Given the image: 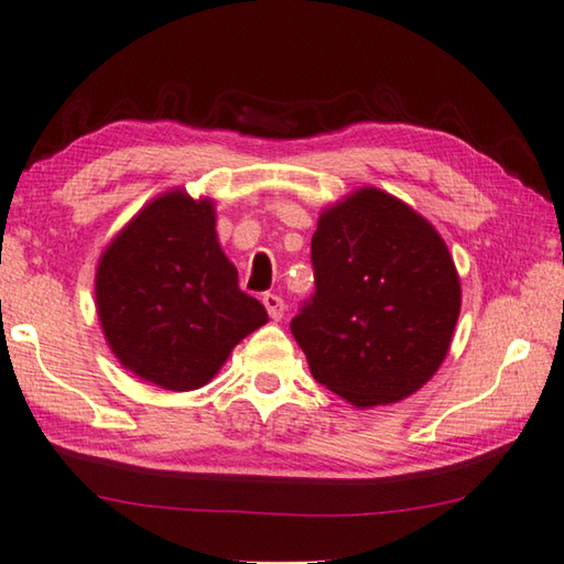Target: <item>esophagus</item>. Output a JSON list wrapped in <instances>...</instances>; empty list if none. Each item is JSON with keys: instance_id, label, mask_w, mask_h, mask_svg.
<instances>
[{"instance_id": "34e87169", "label": "esophagus", "mask_w": 564, "mask_h": 564, "mask_svg": "<svg viewBox=\"0 0 564 564\" xmlns=\"http://www.w3.org/2000/svg\"><path fill=\"white\" fill-rule=\"evenodd\" d=\"M263 305H265V311H269V316H271L273 321H281V318H283L285 303H283L281 295H275V293H265V295H263Z\"/></svg>"}]
</instances>
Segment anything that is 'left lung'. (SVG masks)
Returning <instances> with one entry per match:
<instances>
[{
    "mask_svg": "<svg viewBox=\"0 0 564 564\" xmlns=\"http://www.w3.org/2000/svg\"><path fill=\"white\" fill-rule=\"evenodd\" d=\"M316 293L291 333L321 386L356 408L395 403L435 376L460 316L441 234L400 198L358 188L311 238Z\"/></svg>",
    "mask_w": 564,
    "mask_h": 564,
    "instance_id": "left-lung-1",
    "label": "left lung"
}]
</instances>
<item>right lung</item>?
Returning a JSON list of instances; mask_svg holds the SVG:
<instances>
[{
  "label": "right lung",
  "mask_w": 564,
  "mask_h": 564,
  "mask_svg": "<svg viewBox=\"0 0 564 564\" xmlns=\"http://www.w3.org/2000/svg\"><path fill=\"white\" fill-rule=\"evenodd\" d=\"M97 313L123 368L166 390H196L269 321L238 289L216 236L214 202L166 191L101 253Z\"/></svg>",
  "instance_id": "obj_1"
}]
</instances>
